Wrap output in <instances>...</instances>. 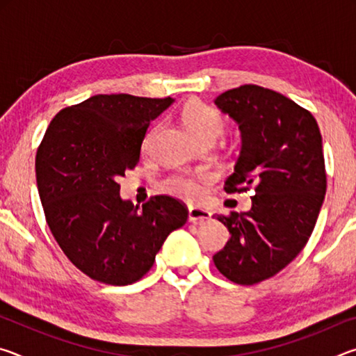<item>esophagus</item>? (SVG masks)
I'll list each match as a JSON object with an SVG mask.
<instances>
[{"label": "esophagus", "mask_w": 356, "mask_h": 356, "mask_svg": "<svg viewBox=\"0 0 356 356\" xmlns=\"http://www.w3.org/2000/svg\"><path fill=\"white\" fill-rule=\"evenodd\" d=\"M212 213L209 212L206 209L201 207H188V220L193 222H200L204 220H209Z\"/></svg>", "instance_id": "1"}]
</instances>
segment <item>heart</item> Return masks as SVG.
<instances>
[{
  "mask_svg": "<svg viewBox=\"0 0 356 356\" xmlns=\"http://www.w3.org/2000/svg\"><path fill=\"white\" fill-rule=\"evenodd\" d=\"M182 122L186 130L196 138L197 141L216 140L226 130V119L216 108L210 106L204 102H191L182 110ZM155 130H150V134L144 140V149L150 146ZM215 180V174L207 170H200L195 172L179 171L171 174L170 177L163 180V190L171 195L182 197L186 201H196L201 197L204 188Z\"/></svg>",
  "mask_w": 356,
  "mask_h": 356,
  "instance_id": "1",
  "label": "heart"
}]
</instances>
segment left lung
<instances>
[{"instance_id":"obj_1","label":"left lung","mask_w":356,"mask_h":356,"mask_svg":"<svg viewBox=\"0 0 356 356\" xmlns=\"http://www.w3.org/2000/svg\"><path fill=\"white\" fill-rule=\"evenodd\" d=\"M215 104L243 143L225 191L254 196L248 212L216 215L231 238L213 262L229 281L252 286L291 264L314 231L327 191L322 135L308 110L257 84L229 89Z\"/></svg>"}]
</instances>
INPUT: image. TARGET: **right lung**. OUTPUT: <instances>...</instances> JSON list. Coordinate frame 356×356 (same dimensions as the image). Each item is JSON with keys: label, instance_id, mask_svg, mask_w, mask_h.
I'll return each instance as SVG.
<instances>
[{"label": "right lung", "instance_id": "add662e5", "mask_svg": "<svg viewBox=\"0 0 356 356\" xmlns=\"http://www.w3.org/2000/svg\"><path fill=\"white\" fill-rule=\"evenodd\" d=\"M171 97L99 94L59 111L35 154L47 225L78 270L104 284H134L155 262L188 209L168 195L141 209L120 200L118 179L140 161L150 120Z\"/></svg>", "mask_w": 356, "mask_h": 356}]
</instances>
